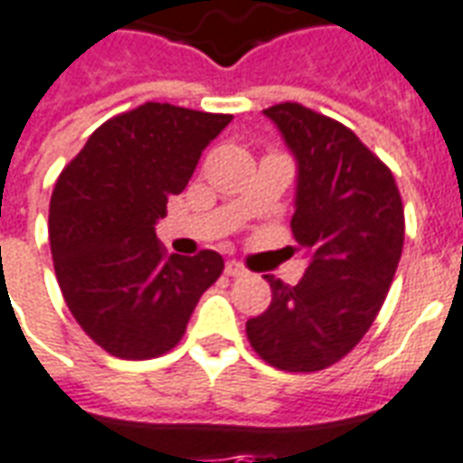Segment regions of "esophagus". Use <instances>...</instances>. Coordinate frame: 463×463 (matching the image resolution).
Segmentation results:
<instances>
[{"label":"esophagus","mask_w":463,"mask_h":463,"mask_svg":"<svg viewBox=\"0 0 463 463\" xmlns=\"http://www.w3.org/2000/svg\"><path fill=\"white\" fill-rule=\"evenodd\" d=\"M224 273L227 276H244L246 269L239 261H227V266H224Z\"/></svg>","instance_id":"esophagus-1"}]
</instances>
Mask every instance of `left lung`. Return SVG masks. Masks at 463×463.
I'll return each mask as SVG.
<instances>
[{
	"mask_svg": "<svg viewBox=\"0 0 463 463\" xmlns=\"http://www.w3.org/2000/svg\"><path fill=\"white\" fill-rule=\"evenodd\" d=\"M264 113L298 160L291 229L310 266L296 286L264 276L271 306L246 320V335L269 365L318 373L343 360L383 308L402 256V197L392 170L343 123L301 103Z\"/></svg>",
	"mask_w": 463,
	"mask_h": 463,
	"instance_id": "8db88e82",
	"label": "left lung"
}]
</instances>
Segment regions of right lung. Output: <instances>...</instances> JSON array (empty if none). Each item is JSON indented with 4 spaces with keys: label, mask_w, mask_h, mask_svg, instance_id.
I'll return each instance as SVG.
<instances>
[{
    "label": "right lung",
    "mask_w": 463,
    "mask_h": 463,
    "mask_svg": "<svg viewBox=\"0 0 463 463\" xmlns=\"http://www.w3.org/2000/svg\"><path fill=\"white\" fill-rule=\"evenodd\" d=\"M229 120L150 100L106 120L61 170L49 204L59 288L86 335L113 357L170 353L199 296L224 271L209 249L167 254L155 222Z\"/></svg>",
    "instance_id": "1"
}]
</instances>
